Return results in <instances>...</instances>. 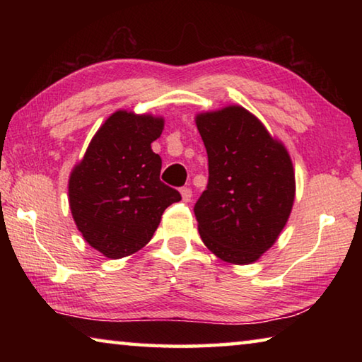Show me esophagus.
Returning a JSON list of instances; mask_svg holds the SVG:
<instances>
[{"label":"esophagus","instance_id":"1","mask_svg":"<svg viewBox=\"0 0 362 362\" xmlns=\"http://www.w3.org/2000/svg\"><path fill=\"white\" fill-rule=\"evenodd\" d=\"M180 193H182V199L185 201V203H188V201H192V188L183 187V188L180 189Z\"/></svg>","mask_w":362,"mask_h":362}]
</instances>
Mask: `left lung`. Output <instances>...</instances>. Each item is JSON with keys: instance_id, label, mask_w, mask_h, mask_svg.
I'll list each match as a JSON object with an SVG mask.
<instances>
[{"instance_id": "1", "label": "left lung", "mask_w": 362, "mask_h": 362, "mask_svg": "<svg viewBox=\"0 0 362 362\" xmlns=\"http://www.w3.org/2000/svg\"><path fill=\"white\" fill-rule=\"evenodd\" d=\"M196 126L209 166L193 209L201 240L225 262L252 263L278 240L292 211L289 153L243 107L199 115Z\"/></svg>"}]
</instances>
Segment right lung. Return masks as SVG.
Segmentation results:
<instances>
[{
  "mask_svg": "<svg viewBox=\"0 0 362 362\" xmlns=\"http://www.w3.org/2000/svg\"><path fill=\"white\" fill-rule=\"evenodd\" d=\"M161 118L116 112L90 140L69 183L70 209L78 230L108 259L142 249L166 207L182 199L159 180L161 158L151 142L163 132Z\"/></svg>",
  "mask_w": 362,
  "mask_h": 362,
  "instance_id": "right-lung-1",
  "label": "right lung"
}]
</instances>
